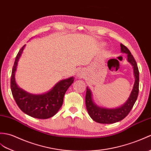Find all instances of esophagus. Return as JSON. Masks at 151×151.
I'll list each match as a JSON object with an SVG mask.
<instances>
[{
  "instance_id": "esophagus-1",
  "label": "esophagus",
  "mask_w": 151,
  "mask_h": 151,
  "mask_svg": "<svg viewBox=\"0 0 151 151\" xmlns=\"http://www.w3.org/2000/svg\"><path fill=\"white\" fill-rule=\"evenodd\" d=\"M78 77H80V78H81V77H82L83 76V74L82 73H78Z\"/></svg>"
}]
</instances>
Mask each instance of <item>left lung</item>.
I'll list each match as a JSON object with an SVG mask.
<instances>
[{
  "mask_svg": "<svg viewBox=\"0 0 151 151\" xmlns=\"http://www.w3.org/2000/svg\"><path fill=\"white\" fill-rule=\"evenodd\" d=\"M120 47L122 52L127 54V60L133 66L135 77L134 87L127 102L122 106L116 109H106L96 106L93 101L91 91L88 87H87L86 94L87 110L91 118L94 121L100 124H113L123 120L130 113L138 98L139 93V71L137 64L128 48L122 44H120Z\"/></svg>",
  "mask_w": 151,
  "mask_h": 151,
  "instance_id": "left-lung-1",
  "label": "left lung"
}]
</instances>
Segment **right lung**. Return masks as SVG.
Here are the masks:
<instances>
[{
	"instance_id": "obj_1",
	"label": "right lung",
	"mask_w": 151,
	"mask_h": 151,
	"mask_svg": "<svg viewBox=\"0 0 151 151\" xmlns=\"http://www.w3.org/2000/svg\"><path fill=\"white\" fill-rule=\"evenodd\" d=\"M25 45L17 54L12 69L11 76V90L17 106L24 113L38 119L51 118L57 113L62 106L64 96L69 86L74 81V78L63 80L56 84L50 91L43 94L35 95L26 93L17 86L15 73L17 64Z\"/></svg>"
}]
</instances>
